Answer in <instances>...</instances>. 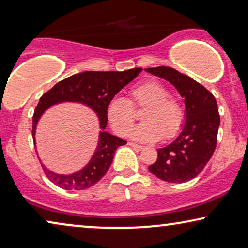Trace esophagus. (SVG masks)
Segmentation results:
<instances>
[{"mask_svg": "<svg viewBox=\"0 0 248 248\" xmlns=\"http://www.w3.org/2000/svg\"><path fill=\"white\" fill-rule=\"evenodd\" d=\"M128 145H131V147H133V148H135V149H138V150H141L142 148V145H140V144H137V143H133V142H128Z\"/></svg>", "mask_w": 248, "mask_h": 248, "instance_id": "obj_1", "label": "esophagus"}]
</instances>
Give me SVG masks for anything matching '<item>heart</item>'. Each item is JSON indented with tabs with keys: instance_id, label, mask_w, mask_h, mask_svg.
Returning <instances> with one entry per match:
<instances>
[{
	"instance_id": "obj_1",
	"label": "heart",
	"mask_w": 248,
	"mask_h": 248,
	"mask_svg": "<svg viewBox=\"0 0 248 248\" xmlns=\"http://www.w3.org/2000/svg\"><path fill=\"white\" fill-rule=\"evenodd\" d=\"M134 109H144L143 121L135 128L133 138L140 141L170 139L181 131L184 123V108L177 98L171 96L165 84L155 80L139 83L130 91V98L114 97L107 105V117L118 135L126 137L134 126Z\"/></svg>"
}]
</instances>
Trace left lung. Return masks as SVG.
<instances>
[{
  "mask_svg": "<svg viewBox=\"0 0 248 248\" xmlns=\"http://www.w3.org/2000/svg\"><path fill=\"white\" fill-rule=\"evenodd\" d=\"M167 80L184 98L186 122L175 141L158 149V158L149 170L169 183H185L203 170L216 150L220 115L210 91L185 74L169 66L144 69Z\"/></svg>",
  "mask_w": 248,
  "mask_h": 248,
  "instance_id": "left-lung-1",
  "label": "left lung"
}]
</instances>
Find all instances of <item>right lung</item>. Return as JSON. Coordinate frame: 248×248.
<instances>
[{"label":"right lung","instance_id":"obj_1","mask_svg":"<svg viewBox=\"0 0 248 248\" xmlns=\"http://www.w3.org/2000/svg\"><path fill=\"white\" fill-rule=\"evenodd\" d=\"M141 67L117 72V71H86L74 74L47 91L40 98L32 116V137L35 138L37 122L47 108L61 101H77L87 105L96 111L99 118L100 128L107 126V105L118 91L138 77ZM126 144L123 139L108 132H100L96 152L86 167L72 175H57L48 170L42 164L47 178L64 189H86L96 184L106 174L113 161L115 151L121 145Z\"/></svg>","mask_w":248,"mask_h":248}]
</instances>
